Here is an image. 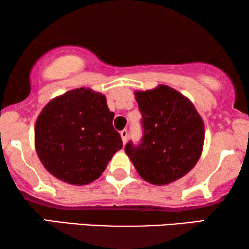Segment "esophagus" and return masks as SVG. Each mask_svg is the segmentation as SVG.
Segmentation results:
<instances>
[{
    "instance_id": "34e87169",
    "label": "esophagus",
    "mask_w": 249,
    "mask_h": 249,
    "mask_svg": "<svg viewBox=\"0 0 249 249\" xmlns=\"http://www.w3.org/2000/svg\"><path fill=\"white\" fill-rule=\"evenodd\" d=\"M120 136L122 138V142H124V144H125V142H127V139H128V131L124 129V130H122L120 132Z\"/></svg>"
}]
</instances>
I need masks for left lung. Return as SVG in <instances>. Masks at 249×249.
I'll return each mask as SVG.
<instances>
[{"instance_id": "obj_1", "label": "left lung", "mask_w": 249, "mask_h": 249, "mask_svg": "<svg viewBox=\"0 0 249 249\" xmlns=\"http://www.w3.org/2000/svg\"><path fill=\"white\" fill-rule=\"evenodd\" d=\"M142 114L141 145L128 142L125 154L138 175L152 185L164 186L186 176L202 155L204 121L192 101L168 85L136 90Z\"/></svg>"}]
</instances>
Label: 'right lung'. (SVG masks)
<instances>
[{"label": "right lung", "mask_w": 249, "mask_h": 249, "mask_svg": "<svg viewBox=\"0 0 249 249\" xmlns=\"http://www.w3.org/2000/svg\"><path fill=\"white\" fill-rule=\"evenodd\" d=\"M107 97L88 87L54 97L35 124V148L47 171L73 186L93 182L122 148Z\"/></svg>", "instance_id": "obj_1"}]
</instances>
